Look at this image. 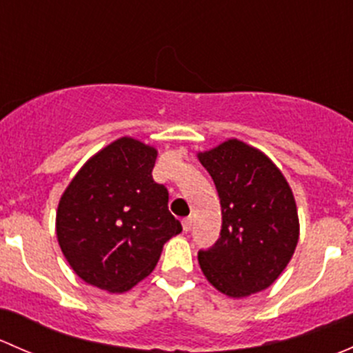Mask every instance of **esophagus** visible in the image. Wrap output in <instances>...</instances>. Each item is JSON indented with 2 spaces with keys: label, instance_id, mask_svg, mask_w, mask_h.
I'll return each instance as SVG.
<instances>
[{
  "label": "esophagus",
  "instance_id": "obj_1",
  "mask_svg": "<svg viewBox=\"0 0 353 353\" xmlns=\"http://www.w3.org/2000/svg\"><path fill=\"white\" fill-rule=\"evenodd\" d=\"M191 227H193V219H191V216H188V219L183 220V229H184V232H190Z\"/></svg>",
  "mask_w": 353,
  "mask_h": 353
}]
</instances>
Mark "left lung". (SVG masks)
<instances>
[{"instance_id":"left-lung-1","label":"left lung","mask_w":353,"mask_h":353,"mask_svg":"<svg viewBox=\"0 0 353 353\" xmlns=\"http://www.w3.org/2000/svg\"><path fill=\"white\" fill-rule=\"evenodd\" d=\"M198 159L222 206L219 241L198 252L206 280L236 299L265 290L285 270L299 241L290 186L268 157L239 140Z\"/></svg>"}]
</instances>
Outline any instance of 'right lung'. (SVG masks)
Masks as SVG:
<instances>
[{
	"label": "right lung",
	"instance_id": "add662e5",
	"mask_svg": "<svg viewBox=\"0 0 353 353\" xmlns=\"http://www.w3.org/2000/svg\"><path fill=\"white\" fill-rule=\"evenodd\" d=\"M155 148L119 138L92 157L61 196L56 234L81 280L126 292L150 275L163 244L183 230L169 191L152 177Z\"/></svg>",
	"mask_w": 353,
	"mask_h": 353
}]
</instances>
